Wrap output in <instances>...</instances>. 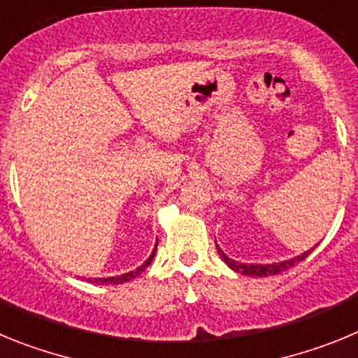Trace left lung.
Segmentation results:
<instances>
[{
	"mask_svg": "<svg viewBox=\"0 0 358 358\" xmlns=\"http://www.w3.org/2000/svg\"><path fill=\"white\" fill-rule=\"evenodd\" d=\"M217 251H218V255H220V258L226 262L227 267L233 268L235 273L243 274V276L262 278V276H276V274L283 273V271H287V268L294 267L296 264H299L301 260H305L306 256L310 255V251H314V248L308 249V251H305L303 255L294 256V258H290V260L278 262V264H265V265H262V264H240V262L231 260L229 256H227L226 252L222 251V249L218 248V245H217Z\"/></svg>",
	"mask_w": 358,
	"mask_h": 358,
	"instance_id": "left-lung-1",
	"label": "left lung"
}]
</instances>
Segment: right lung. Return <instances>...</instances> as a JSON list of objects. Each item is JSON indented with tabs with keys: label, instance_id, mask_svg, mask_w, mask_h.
I'll return each instance as SVG.
<instances>
[{
	"label": "right lung",
	"instance_id": "right-lung-1",
	"mask_svg": "<svg viewBox=\"0 0 358 358\" xmlns=\"http://www.w3.org/2000/svg\"><path fill=\"white\" fill-rule=\"evenodd\" d=\"M156 249H157V243H156V245H154V251L150 252V256H148L147 260H145L143 264L140 265V267L134 268V271H129V273L120 274V276H109V278H87V281H90V283H98V285H120V283H127V281L134 280L136 276H140V274L143 273L145 268H147L148 265L152 264V260H154V255H156Z\"/></svg>",
	"mask_w": 358,
	"mask_h": 358
}]
</instances>
